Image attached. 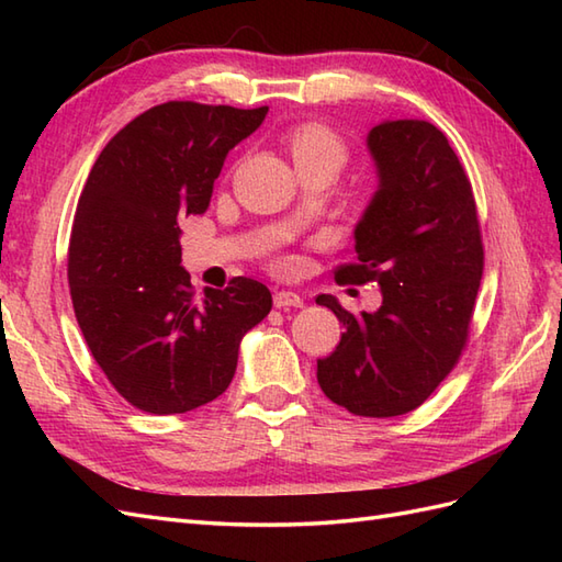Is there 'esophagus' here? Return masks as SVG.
I'll list each match as a JSON object with an SVG mask.
<instances>
[{
	"label": "esophagus",
	"instance_id": "esophagus-1",
	"mask_svg": "<svg viewBox=\"0 0 562 562\" xmlns=\"http://www.w3.org/2000/svg\"><path fill=\"white\" fill-rule=\"evenodd\" d=\"M272 302L278 308H296V306H304V300L296 292H290V290H280L274 292Z\"/></svg>",
	"mask_w": 562,
	"mask_h": 562
}]
</instances>
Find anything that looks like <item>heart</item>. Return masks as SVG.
<instances>
[{
	"instance_id": "heart-1",
	"label": "heart",
	"mask_w": 562,
	"mask_h": 562,
	"mask_svg": "<svg viewBox=\"0 0 562 562\" xmlns=\"http://www.w3.org/2000/svg\"><path fill=\"white\" fill-rule=\"evenodd\" d=\"M284 142H288V149L302 176L312 171L336 176L350 157L348 142L336 127L324 121L294 123L284 135Z\"/></svg>"
}]
</instances>
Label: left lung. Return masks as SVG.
Returning <instances> with one entry per match:
<instances>
[{
  "label": "left lung",
  "instance_id": "left-lung-1",
  "mask_svg": "<svg viewBox=\"0 0 562 562\" xmlns=\"http://www.w3.org/2000/svg\"><path fill=\"white\" fill-rule=\"evenodd\" d=\"M367 145L379 190L355 226V260L336 268V280L374 282L384 300L355 316L336 296H316L345 328L316 376L345 411L393 417L432 396L469 342L483 236L471 181L441 130L389 121Z\"/></svg>",
  "mask_w": 562,
  "mask_h": 562
}]
</instances>
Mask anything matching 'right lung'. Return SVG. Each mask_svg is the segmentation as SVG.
<instances>
[{
	"label": "right lung",
	"instance_id": "obj_1",
	"mask_svg": "<svg viewBox=\"0 0 562 562\" xmlns=\"http://www.w3.org/2000/svg\"><path fill=\"white\" fill-rule=\"evenodd\" d=\"M266 113L154 105L103 147L81 190L67 254L71 306L93 360L139 411L176 415L222 396L238 342L270 314V290L250 278L198 296L178 241V220L207 210L226 154Z\"/></svg>",
	"mask_w": 562,
	"mask_h": 562
}]
</instances>
